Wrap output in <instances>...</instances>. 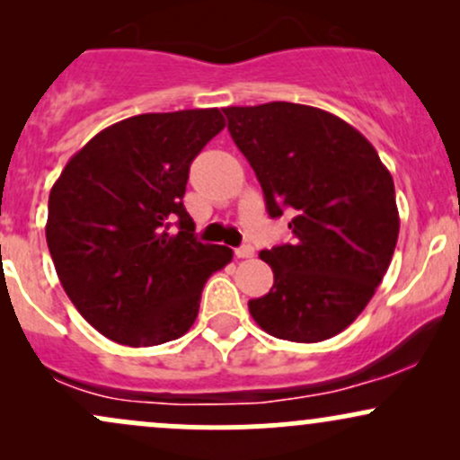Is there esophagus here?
Segmentation results:
<instances>
[{
  "label": "esophagus",
  "instance_id": "obj_1",
  "mask_svg": "<svg viewBox=\"0 0 460 460\" xmlns=\"http://www.w3.org/2000/svg\"><path fill=\"white\" fill-rule=\"evenodd\" d=\"M255 255V248H252L251 244H242L235 248V257L237 260H248V257Z\"/></svg>",
  "mask_w": 460,
  "mask_h": 460
}]
</instances>
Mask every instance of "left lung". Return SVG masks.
Segmentation results:
<instances>
[{
    "instance_id": "8db88e82",
    "label": "left lung",
    "mask_w": 460,
    "mask_h": 460,
    "mask_svg": "<svg viewBox=\"0 0 460 460\" xmlns=\"http://www.w3.org/2000/svg\"><path fill=\"white\" fill-rule=\"evenodd\" d=\"M223 112L270 218L292 214V242L260 252L274 285L248 311L279 340H329L366 309L392 263L394 179L376 149L324 110L272 102Z\"/></svg>"
}]
</instances>
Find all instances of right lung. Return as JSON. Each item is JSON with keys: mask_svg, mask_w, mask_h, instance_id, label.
Masks as SVG:
<instances>
[{"mask_svg": "<svg viewBox=\"0 0 460 460\" xmlns=\"http://www.w3.org/2000/svg\"><path fill=\"white\" fill-rule=\"evenodd\" d=\"M223 128L218 108L131 116L99 131L51 188L45 235L58 279L112 341L138 348L181 337L203 285L234 257L199 242L183 208L190 164Z\"/></svg>", "mask_w": 460, "mask_h": 460, "instance_id": "right-lung-1", "label": "right lung"}]
</instances>
